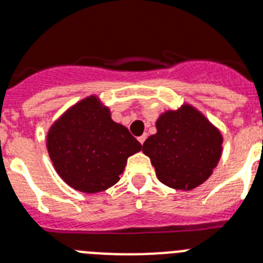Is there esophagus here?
<instances>
[{
    "label": "esophagus",
    "mask_w": 263,
    "mask_h": 263,
    "mask_svg": "<svg viewBox=\"0 0 263 263\" xmlns=\"http://www.w3.org/2000/svg\"><path fill=\"white\" fill-rule=\"evenodd\" d=\"M145 139H147V135H145V134H144V135L139 136V138H138V140H139V142H140V144H143V143L145 142Z\"/></svg>",
    "instance_id": "1"
}]
</instances>
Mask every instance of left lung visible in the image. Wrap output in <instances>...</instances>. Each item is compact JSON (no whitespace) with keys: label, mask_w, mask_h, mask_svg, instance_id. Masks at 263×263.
I'll return each mask as SVG.
<instances>
[{"label":"left lung","mask_w":263,"mask_h":263,"mask_svg":"<svg viewBox=\"0 0 263 263\" xmlns=\"http://www.w3.org/2000/svg\"><path fill=\"white\" fill-rule=\"evenodd\" d=\"M155 135L143 144L158 179L176 190H193L213 174L222 152V135L190 105L163 114Z\"/></svg>","instance_id":"8db88e82"}]
</instances>
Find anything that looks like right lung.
<instances>
[{
	"label": "right lung",
	"mask_w": 263,
	"mask_h": 263,
	"mask_svg": "<svg viewBox=\"0 0 263 263\" xmlns=\"http://www.w3.org/2000/svg\"><path fill=\"white\" fill-rule=\"evenodd\" d=\"M46 140L57 174L70 187L88 194L118 183L128 156L142 149L93 96L77 103L57 120Z\"/></svg>",
	"instance_id": "1"
}]
</instances>
